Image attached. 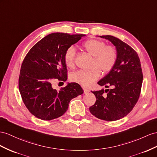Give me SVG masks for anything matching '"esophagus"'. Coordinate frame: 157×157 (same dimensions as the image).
Listing matches in <instances>:
<instances>
[{"instance_id": "esophagus-1", "label": "esophagus", "mask_w": 157, "mask_h": 157, "mask_svg": "<svg viewBox=\"0 0 157 157\" xmlns=\"http://www.w3.org/2000/svg\"><path fill=\"white\" fill-rule=\"evenodd\" d=\"M90 91V90L86 89V88H83V92H84V94H88Z\"/></svg>"}]
</instances>
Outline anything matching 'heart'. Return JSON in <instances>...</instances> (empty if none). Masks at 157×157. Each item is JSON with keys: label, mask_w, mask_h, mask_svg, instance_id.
I'll return each instance as SVG.
<instances>
[{"label": "heart", "mask_w": 157, "mask_h": 157, "mask_svg": "<svg viewBox=\"0 0 157 157\" xmlns=\"http://www.w3.org/2000/svg\"><path fill=\"white\" fill-rule=\"evenodd\" d=\"M83 49L91 56V69L79 70L71 75L72 82L79 83L84 87H89L98 79L101 71L108 73L113 70L118 59V52L113 45H105L102 40L90 39L82 44ZM75 50L74 47L68 48L63 55L66 66L72 69L75 66Z\"/></svg>", "instance_id": "obj_1"}]
</instances>
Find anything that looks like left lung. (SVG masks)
<instances>
[{
    "instance_id": "left-lung-1",
    "label": "left lung",
    "mask_w": 157,
    "mask_h": 157,
    "mask_svg": "<svg viewBox=\"0 0 157 157\" xmlns=\"http://www.w3.org/2000/svg\"><path fill=\"white\" fill-rule=\"evenodd\" d=\"M100 37L109 40L116 47L118 59L113 70L98 83L112 89L91 91L96 101L90 111L99 119L113 121L125 117L133 109L139 98L143 75L140 59L133 48L113 36Z\"/></svg>"
}]
</instances>
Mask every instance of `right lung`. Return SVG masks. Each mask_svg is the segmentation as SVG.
Segmentation results:
<instances>
[{
    "label": "right lung",
    "instance_id": "obj_1",
    "mask_svg": "<svg viewBox=\"0 0 157 157\" xmlns=\"http://www.w3.org/2000/svg\"><path fill=\"white\" fill-rule=\"evenodd\" d=\"M84 34L52 33L40 40L24 59L18 79L22 101L31 114L44 121L59 117L67 110L69 103L83 93L77 83H70L59 91L54 89L55 79L67 80L63 55Z\"/></svg>",
    "mask_w": 157,
    "mask_h": 157
}]
</instances>
